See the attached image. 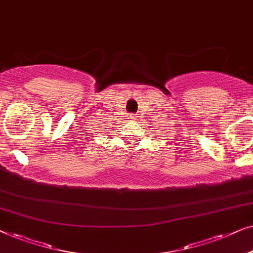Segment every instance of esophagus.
Segmentation results:
<instances>
[{
  "instance_id": "1",
  "label": "esophagus",
  "mask_w": 253,
  "mask_h": 253,
  "mask_svg": "<svg viewBox=\"0 0 253 253\" xmlns=\"http://www.w3.org/2000/svg\"><path fill=\"white\" fill-rule=\"evenodd\" d=\"M131 116H134V115H131ZM130 118H131V119H135V118H134V117H130Z\"/></svg>"
}]
</instances>
